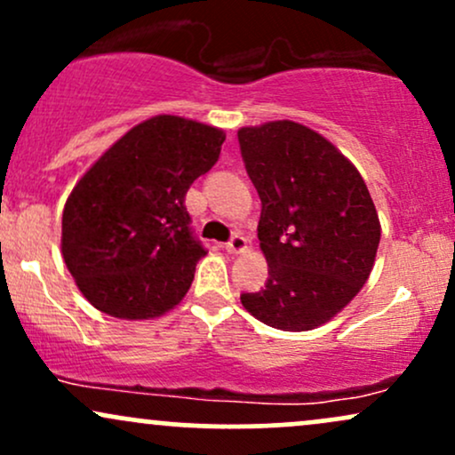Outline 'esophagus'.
<instances>
[{
	"label": "esophagus",
	"mask_w": 455,
	"mask_h": 455,
	"mask_svg": "<svg viewBox=\"0 0 455 455\" xmlns=\"http://www.w3.org/2000/svg\"><path fill=\"white\" fill-rule=\"evenodd\" d=\"M224 248H227V252L231 254H239V252H245V248H248V242H245L243 235L235 233L231 239H228L227 243H224Z\"/></svg>",
	"instance_id": "obj_1"
}]
</instances>
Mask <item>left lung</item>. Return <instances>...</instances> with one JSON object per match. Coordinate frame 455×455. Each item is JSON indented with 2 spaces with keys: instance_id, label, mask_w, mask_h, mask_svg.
Listing matches in <instances>:
<instances>
[{
  "instance_id": "1",
  "label": "left lung",
  "mask_w": 455,
  "mask_h": 455,
  "mask_svg": "<svg viewBox=\"0 0 455 455\" xmlns=\"http://www.w3.org/2000/svg\"><path fill=\"white\" fill-rule=\"evenodd\" d=\"M245 173L260 196L259 239L269 265L265 289L242 304L265 325L307 331L336 316L368 280L380 224L362 175L295 122L237 132Z\"/></svg>"
}]
</instances>
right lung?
Masks as SVG:
<instances>
[{
    "label": "right lung",
    "mask_w": 455,
    "mask_h": 455,
    "mask_svg": "<svg viewBox=\"0 0 455 455\" xmlns=\"http://www.w3.org/2000/svg\"><path fill=\"white\" fill-rule=\"evenodd\" d=\"M222 143V130L158 115L81 177L64 207L61 252L92 306L137 321L180 304L207 254L186 192L216 164Z\"/></svg>",
    "instance_id": "1"
}]
</instances>
